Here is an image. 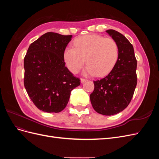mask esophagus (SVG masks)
Listing matches in <instances>:
<instances>
[{"label":"esophagus","instance_id":"34e87169","mask_svg":"<svg viewBox=\"0 0 159 159\" xmlns=\"http://www.w3.org/2000/svg\"><path fill=\"white\" fill-rule=\"evenodd\" d=\"M80 80H81V83H84V82H85V81H87V80L84 79V78H81Z\"/></svg>","mask_w":159,"mask_h":159}]
</instances>
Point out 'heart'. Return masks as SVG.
<instances>
[{
    "instance_id": "1",
    "label": "heart",
    "mask_w": 159,
    "mask_h": 159,
    "mask_svg": "<svg viewBox=\"0 0 159 159\" xmlns=\"http://www.w3.org/2000/svg\"><path fill=\"white\" fill-rule=\"evenodd\" d=\"M74 48L68 46L64 52V60L68 70L76 74L85 63V75L103 77L114 68L119 57L117 42L112 38L98 34L79 37L74 41Z\"/></svg>"
}]
</instances>
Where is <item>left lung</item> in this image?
<instances>
[{
    "instance_id": "obj_1",
    "label": "left lung",
    "mask_w": 159,
    "mask_h": 159,
    "mask_svg": "<svg viewBox=\"0 0 159 159\" xmlns=\"http://www.w3.org/2000/svg\"><path fill=\"white\" fill-rule=\"evenodd\" d=\"M106 32L118 45V60L106 77L93 81L90 101L96 112L113 115L122 111L131 102L137 82V63L133 46L125 36L114 30Z\"/></svg>"
}]
</instances>
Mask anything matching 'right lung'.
<instances>
[{
    "instance_id": "right-lung-1",
    "label": "right lung",
    "mask_w": 159,
    "mask_h": 159,
    "mask_svg": "<svg viewBox=\"0 0 159 159\" xmlns=\"http://www.w3.org/2000/svg\"><path fill=\"white\" fill-rule=\"evenodd\" d=\"M72 36L47 32L32 42L24 60V84L36 107L59 113L68 103L80 80L65 66L64 52Z\"/></svg>"
}]
</instances>
